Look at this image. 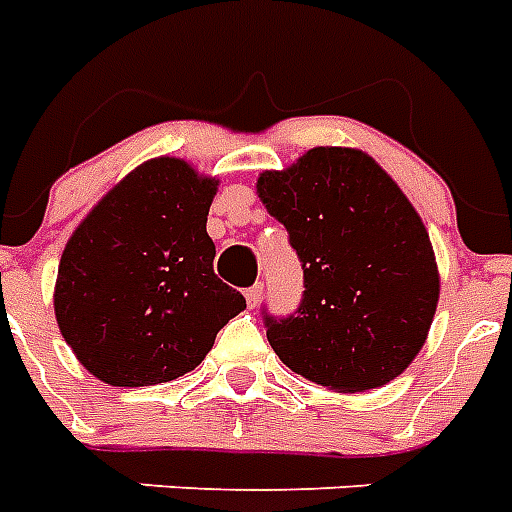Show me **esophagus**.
I'll use <instances>...</instances> for the list:
<instances>
[{"mask_svg": "<svg viewBox=\"0 0 512 512\" xmlns=\"http://www.w3.org/2000/svg\"><path fill=\"white\" fill-rule=\"evenodd\" d=\"M244 295H247V303L252 305V308H255V305L260 303V297H263V284L257 281V284H252V287H249L247 292H244Z\"/></svg>", "mask_w": 512, "mask_h": 512, "instance_id": "obj_1", "label": "esophagus"}]
</instances>
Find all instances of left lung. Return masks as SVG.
<instances>
[{
	"label": "left lung",
	"instance_id": "1",
	"mask_svg": "<svg viewBox=\"0 0 512 512\" xmlns=\"http://www.w3.org/2000/svg\"><path fill=\"white\" fill-rule=\"evenodd\" d=\"M257 191L303 265L295 311L263 305L276 356L340 393L398 377L438 303L428 231L401 188L361 151L313 148L292 170L265 172Z\"/></svg>",
	"mask_w": 512,
	"mask_h": 512
}]
</instances>
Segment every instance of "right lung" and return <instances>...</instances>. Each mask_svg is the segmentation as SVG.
<instances>
[{
  "label": "right lung",
  "mask_w": 512,
  "mask_h": 512,
  "mask_svg": "<svg viewBox=\"0 0 512 512\" xmlns=\"http://www.w3.org/2000/svg\"><path fill=\"white\" fill-rule=\"evenodd\" d=\"M215 185L180 159H154L124 177L68 239L55 319L98 380L119 388L177 380L247 308L212 265Z\"/></svg>",
  "instance_id": "right-lung-1"
}]
</instances>
